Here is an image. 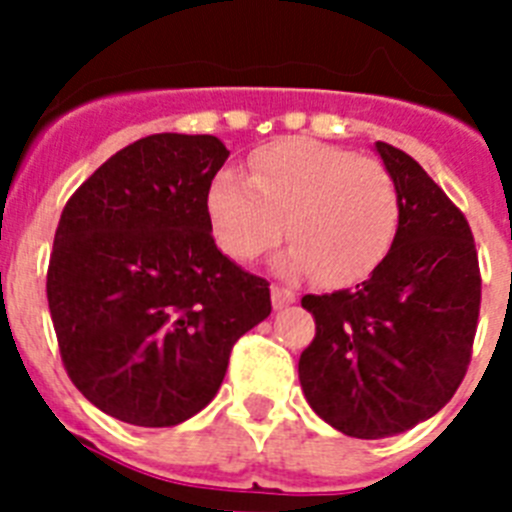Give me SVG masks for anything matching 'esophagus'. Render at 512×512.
<instances>
[{"mask_svg":"<svg viewBox=\"0 0 512 512\" xmlns=\"http://www.w3.org/2000/svg\"><path fill=\"white\" fill-rule=\"evenodd\" d=\"M292 302H295V292H292V289L279 287V284H274V287H271V305L277 307V310L292 305Z\"/></svg>","mask_w":512,"mask_h":512,"instance_id":"1","label":"esophagus"}]
</instances>
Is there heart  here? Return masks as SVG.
<instances>
[{
    "label": "heart",
    "instance_id": "1",
    "mask_svg": "<svg viewBox=\"0 0 512 512\" xmlns=\"http://www.w3.org/2000/svg\"><path fill=\"white\" fill-rule=\"evenodd\" d=\"M212 235L238 261H256L284 235L277 259L287 277L330 287L372 274L395 243L400 192L390 169L372 156L312 138H282L251 156V179L220 171L205 192Z\"/></svg>",
    "mask_w": 512,
    "mask_h": 512
}]
</instances>
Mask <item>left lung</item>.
I'll return each mask as SVG.
<instances>
[{"mask_svg":"<svg viewBox=\"0 0 512 512\" xmlns=\"http://www.w3.org/2000/svg\"><path fill=\"white\" fill-rule=\"evenodd\" d=\"M374 148L400 192L395 243L354 289L302 297L315 318L300 356L302 392L354 438L410 431L454 397L482 295L467 217L415 158L382 140Z\"/></svg>","mask_w":512,"mask_h":512,"instance_id":"left-lung-1","label":"left lung"}]
</instances>
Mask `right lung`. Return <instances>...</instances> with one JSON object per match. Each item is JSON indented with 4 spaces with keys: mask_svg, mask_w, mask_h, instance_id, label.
Wrapping results in <instances>:
<instances>
[{
    "mask_svg": "<svg viewBox=\"0 0 512 512\" xmlns=\"http://www.w3.org/2000/svg\"><path fill=\"white\" fill-rule=\"evenodd\" d=\"M228 156L215 135H148L61 212L45 289L63 366L122 423L169 428L200 413L233 343L269 318V282L233 264L207 220V184Z\"/></svg>",
    "mask_w": 512,
    "mask_h": 512,
    "instance_id": "obj_1",
    "label": "right lung"
}]
</instances>
